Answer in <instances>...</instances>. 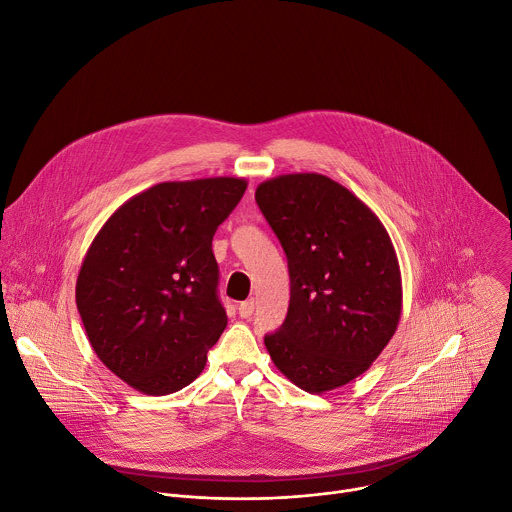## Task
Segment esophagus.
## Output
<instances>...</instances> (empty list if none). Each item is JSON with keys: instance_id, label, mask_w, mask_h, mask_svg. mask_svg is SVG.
<instances>
[{"instance_id": "34e87169", "label": "esophagus", "mask_w": 512, "mask_h": 512, "mask_svg": "<svg viewBox=\"0 0 512 512\" xmlns=\"http://www.w3.org/2000/svg\"><path fill=\"white\" fill-rule=\"evenodd\" d=\"M238 314L240 318H250L254 314V300H246L238 306Z\"/></svg>"}]
</instances>
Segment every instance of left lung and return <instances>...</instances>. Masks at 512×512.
Listing matches in <instances>:
<instances>
[{"label":"left lung","mask_w":512,"mask_h":512,"mask_svg":"<svg viewBox=\"0 0 512 512\" xmlns=\"http://www.w3.org/2000/svg\"><path fill=\"white\" fill-rule=\"evenodd\" d=\"M290 270V308L264 338L274 365L300 389L353 381L393 338L403 306L391 238L373 210L318 172L280 174L256 188Z\"/></svg>","instance_id":"left-lung-1"}]
</instances>
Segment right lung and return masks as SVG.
Wrapping results in <instances>:
<instances>
[{"label": "right lung", "mask_w": 512, "mask_h": 512, "mask_svg": "<svg viewBox=\"0 0 512 512\" xmlns=\"http://www.w3.org/2000/svg\"><path fill=\"white\" fill-rule=\"evenodd\" d=\"M246 186L236 176L155 184L93 238L77 310L97 357L133 389L169 395L202 373L228 324L212 236Z\"/></svg>", "instance_id": "right-lung-1"}]
</instances>
